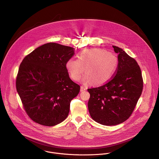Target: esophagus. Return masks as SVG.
I'll return each mask as SVG.
<instances>
[{
  "instance_id": "34e87169",
  "label": "esophagus",
  "mask_w": 159,
  "mask_h": 159,
  "mask_svg": "<svg viewBox=\"0 0 159 159\" xmlns=\"http://www.w3.org/2000/svg\"><path fill=\"white\" fill-rule=\"evenodd\" d=\"M87 89V88H86V87H84V86H81V91L82 92V91H86Z\"/></svg>"
}]
</instances>
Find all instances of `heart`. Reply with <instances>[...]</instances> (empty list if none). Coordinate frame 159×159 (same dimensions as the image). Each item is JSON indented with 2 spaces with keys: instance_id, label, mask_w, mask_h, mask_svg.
<instances>
[{
  "instance_id": "1",
  "label": "heart",
  "mask_w": 159,
  "mask_h": 159,
  "mask_svg": "<svg viewBox=\"0 0 159 159\" xmlns=\"http://www.w3.org/2000/svg\"><path fill=\"white\" fill-rule=\"evenodd\" d=\"M118 65V58L107 50L94 48L86 49L78 55V60L71 58L66 67L71 78L79 81L84 71L86 74L83 81L94 85H101L109 81L113 76ZM85 69H84V68Z\"/></svg>"
}]
</instances>
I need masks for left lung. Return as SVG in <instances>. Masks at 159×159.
I'll use <instances>...</instances> for the list:
<instances>
[{"label":"left lung","mask_w":159,"mask_h":159,"mask_svg":"<svg viewBox=\"0 0 159 159\" xmlns=\"http://www.w3.org/2000/svg\"><path fill=\"white\" fill-rule=\"evenodd\" d=\"M118 54V65L105 84L88 89L91 117L104 125H115L128 119L133 113L143 88L139 66L122 49L113 46Z\"/></svg>","instance_id":"8db88e82"}]
</instances>
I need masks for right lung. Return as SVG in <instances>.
I'll return each instance as SVG.
<instances>
[{
  "label": "right lung",
  "mask_w": 159,
  "mask_h": 159,
  "mask_svg": "<svg viewBox=\"0 0 159 159\" xmlns=\"http://www.w3.org/2000/svg\"><path fill=\"white\" fill-rule=\"evenodd\" d=\"M73 48L48 43L23 59L16 79L23 108L35 122L54 126L68 116L71 100L80 86L69 77L66 64Z\"/></svg>",
  "instance_id": "right-lung-1"
}]
</instances>
